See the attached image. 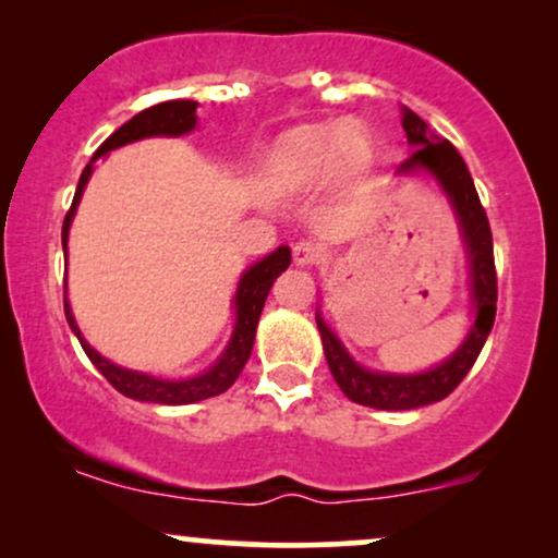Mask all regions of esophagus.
Wrapping results in <instances>:
<instances>
[{
	"label": "esophagus",
	"instance_id": "obj_1",
	"mask_svg": "<svg viewBox=\"0 0 558 558\" xmlns=\"http://www.w3.org/2000/svg\"><path fill=\"white\" fill-rule=\"evenodd\" d=\"M292 256H294V264L300 266H312L319 258V246L315 241H296L292 246Z\"/></svg>",
	"mask_w": 558,
	"mask_h": 558
}]
</instances>
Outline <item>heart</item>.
Listing matches in <instances>:
<instances>
[{
  "label": "heart",
  "instance_id": "b5f03b06",
  "mask_svg": "<svg viewBox=\"0 0 558 558\" xmlns=\"http://www.w3.org/2000/svg\"><path fill=\"white\" fill-rule=\"evenodd\" d=\"M368 144L350 126L296 129L277 144L271 155V180L279 187L294 190L317 182L335 167L357 165Z\"/></svg>",
  "mask_w": 558,
  "mask_h": 558
}]
</instances>
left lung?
I'll use <instances>...</instances> for the list:
<instances>
[{
	"label": "left lung",
	"instance_id": "1",
	"mask_svg": "<svg viewBox=\"0 0 558 558\" xmlns=\"http://www.w3.org/2000/svg\"><path fill=\"white\" fill-rule=\"evenodd\" d=\"M403 132H407V140L414 149H411L407 162L399 167V172H411L416 167L429 170L441 182V187H445V193L454 205L457 216H460L464 241H468L472 296H475L477 319L472 325L468 340L462 342V348L447 363H441L439 368L418 373V376H391V373H371L361 368L345 353V348L330 332V327L323 323V317L317 315L327 365H330L332 378L338 380L342 393L350 401L361 403V407L384 411L418 409L426 407V403L447 399L462 384V378L468 376L472 365H475L480 350H483L487 335L493 330L495 304H498V274H495L493 233L468 165H464L462 155L452 144L432 136L429 126L409 109H403Z\"/></svg>",
	"mask_w": 558,
	"mask_h": 558
}]
</instances>
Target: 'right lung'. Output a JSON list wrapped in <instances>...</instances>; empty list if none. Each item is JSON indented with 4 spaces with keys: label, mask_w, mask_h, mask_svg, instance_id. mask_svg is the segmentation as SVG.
Masks as SVG:
<instances>
[{
    "label": "right lung",
    "mask_w": 558,
    "mask_h": 558,
    "mask_svg": "<svg viewBox=\"0 0 558 558\" xmlns=\"http://www.w3.org/2000/svg\"><path fill=\"white\" fill-rule=\"evenodd\" d=\"M195 109H197V104L185 101V98H174V101H162L157 106H149V109L136 113L134 119H129L126 124H121L117 132H113L109 140H106L101 147L96 149L94 159H90V162L86 165V170H83V174H81L78 187H75L71 210L65 213L63 251H65L68 228H71L75 205H78L83 187H86L90 172H94L96 159L106 155L109 149H117V147H121V144L144 140V136H157V134L178 136V134L190 132L197 121ZM289 262H292V251H289L287 246H281L243 274L239 292H235V307H239L235 310V315L239 317H235V330H233L231 342H228L226 353L220 355V361L213 365L208 373H203V376H195V378H187V380H162V378L147 376V373L119 368V365L106 361V357L98 355L96 350L81 338L78 325H75L71 307H68V300L63 296L65 319H68V325H71V330L75 332V338L81 340V348L86 350L90 363L96 365L98 373H101V376L109 380V384L117 388L119 393H124V396H129V399H136V401L170 403V407L195 403V401L210 399V396L228 391V388L233 386V380L241 376L243 365H246L248 355H251V348H254L256 325H258V317H262L266 294H269L274 279H277L279 274L287 269Z\"/></svg>",
    "instance_id": "1"
}]
</instances>
